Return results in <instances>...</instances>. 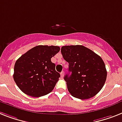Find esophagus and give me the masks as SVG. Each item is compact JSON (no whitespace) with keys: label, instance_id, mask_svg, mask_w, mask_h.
Here are the masks:
<instances>
[{"label":"esophagus","instance_id":"1","mask_svg":"<svg viewBox=\"0 0 122 122\" xmlns=\"http://www.w3.org/2000/svg\"><path fill=\"white\" fill-rule=\"evenodd\" d=\"M60 75H61V78H63V76H64V71H62V72L60 73Z\"/></svg>","mask_w":122,"mask_h":122}]
</instances>
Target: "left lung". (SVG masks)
I'll return each instance as SVG.
<instances>
[{
  "label": "left lung",
  "mask_w": 122,
  "mask_h": 122,
  "mask_svg": "<svg viewBox=\"0 0 122 122\" xmlns=\"http://www.w3.org/2000/svg\"><path fill=\"white\" fill-rule=\"evenodd\" d=\"M61 52L71 72L64 78L70 94L81 100L95 96L103 86L107 76L102 58L81 45L64 46Z\"/></svg>",
  "instance_id": "left-lung-1"
}]
</instances>
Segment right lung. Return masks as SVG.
I'll return each instance as SVG.
<instances>
[{
  "label": "right lung",
  "mask_w": 122,
  "mask_h": 122,
  "mask_svg": "<svg viewBox=\"0 0 122 122\" xmlns=\"http://www.w3.org/2000/svg\"><path fill=\"white\" fill-rule=\"evenodd\" d=\"M60 50L59 46H37L22 55L14 65V80L22 92L39 97L54 89L60 74L55 70L51 58Z\"/></svg>",
  "instance_id": "obj_1"
}]
</instances>
